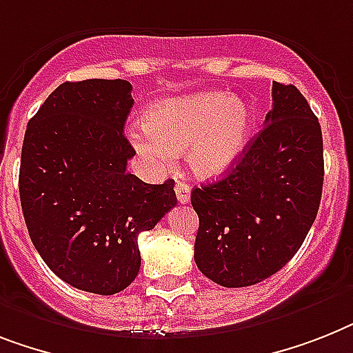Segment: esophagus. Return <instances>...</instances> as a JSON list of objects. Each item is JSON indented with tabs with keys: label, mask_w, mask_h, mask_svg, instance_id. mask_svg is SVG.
Masks as SVG:
<instances>
[{
	"label": "esophagus",
	"mask_w": 353,
	"mask_h": 353,
	"mask_svg": "<svg viewBox=\"0 0 353 353\" xmlns=\"http://www.w3.org/2000/svg\"><path fill=\"white\" fill-rule=\"evenodd\" d=\"M174 193H176V198H179L180 203H188L189 196H191V188H189L185 182H176V188H174Z\"/></svg>",
	"instance_id": "1"
}]
</instances>
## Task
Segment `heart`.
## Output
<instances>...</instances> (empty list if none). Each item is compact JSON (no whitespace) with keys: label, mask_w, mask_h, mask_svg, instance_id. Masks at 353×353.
I'll use <instances>...</instances> for the list:
<instances>
[{"label":"heart","mask_w":353,"mask_h":353,"mask_svg":"<svg viewBox=\"0 0 353 353\" xmlns=\"http://www.w3.org/2000/svg\"><path fill=\"white\" fill-rule=\"evenodd\" d=\"M252 113L241 99L220 92L160 101L145 113L130 142L145 164L162 170L188 150V164L202 179H218L245 150Z\"/></svg>","instance_id":"obj_1"}]
</instances>
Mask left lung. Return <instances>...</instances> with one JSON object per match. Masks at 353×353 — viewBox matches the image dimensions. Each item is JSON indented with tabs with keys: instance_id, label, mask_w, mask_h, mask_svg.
Instances as JSON below:
<instances>
[{
	"instance_id": "8db88e82",
	"label": "left lung",
	"mask_w": 353,
	"mask_h": 353,
	"mask_svg": "<svg viewBox=\"0 0 353 353\" xmlns=\"http://www.w3.org/2000/svg\"><path fill=\"white\" fill-rule=\"evenodd\" d=\"M272 110L231 173L194 188V261L222 287L263 281L292 260L319 211L323 135L292 84L272 83Z\"/></svg>"
}]
</instances>
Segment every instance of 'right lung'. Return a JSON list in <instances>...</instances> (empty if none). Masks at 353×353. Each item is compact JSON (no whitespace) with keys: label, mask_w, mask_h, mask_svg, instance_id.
Instances as JSON below:
<instances>
[{"label":"right lung","mask_w":353,"mask_h":353,"mask_svg":"<svg viewBox=\"0 0 353 353\" xmlns=\"http://www.w3.org/2000/svg\"><path fill=\"white\" fill-rule=\"evenodd\" d=\"M133 106L124 79L63 83L25 131L19 198L30 240L48 269L84 292L112 296L141 269L139 234L176 205L174 180L126 173Z\"/></svg>","instance_id":"right-lung-1"}]
</instances>
